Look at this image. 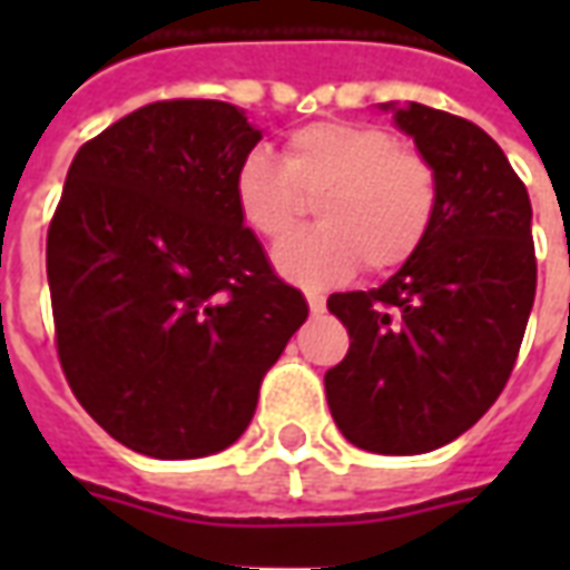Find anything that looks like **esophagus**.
Wrapping results in <instances>:
<instances>
[{
    "mask_svg": "<svg viewBox=\"0 0 570 570\" xmlns=\"http://www.w3.org/2000/svg\"><path fill=\"white\" fill-rule=\"evenodd\" d=\"M308 308H311V314H323V311H326V302H323V296H317V293H308Z\"/></svg>",
    "mask_w": 570,
    "mask_h": 570,
    "instance_id": "obj_1",
    "label": "esophagus"
}]
</instances>
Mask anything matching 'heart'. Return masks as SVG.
I'll use <instances>...</instances> for the list:
<instances>
[{"label": "heart", "instance_id": "b5f03b06", "mask_svg": "<svg viewBox=\"0 0 570 570\" xmlns=\"http://www.w3.org/2000/svg\"><path fill=\"white\" fill-rule=\"evenodd\" d=\"M321 197L318 202L316 198ZM237 216L279 244L318 202L317 229L277 247V272L311 289L347 281L366 262L396 272L424 244L436 213V174L394 134L357 121H314L286 137L284 161L249 151L232 176Z\"/></svg>", "mask_w": 570, "mask_h": 570}]
</instances>
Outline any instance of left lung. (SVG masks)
<instances>
[{
    "instance_id": "obj_1",
    "label": "left lung",
    "mask_w": 570,
    "mask_h": 570,
    "mask_svg": "<svg viewBox=\"0 0 570 570\" xmlns=\"http://www.w3.org/2000/svg\"><path fill=\"white\" fill-rule=\"evenodd\" d=\"M436 174L421 249L379 289L333 293L347 357L326 403L347 442L424 454L476 424L513 372L538 289L531 200L489 134L421 104H379Z\"/></svg>"
}]
</instances>
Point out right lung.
Wrapping results in <instances>:
<instances>
[{"mask_svg": "<svg viewBox=\"0 0 570 570\" xmlns=\"http://www.w3.org/2000/svg\"><path fill=\"white\" fill-rule=\"evenodd\" d=\"M262 140L223 100H161L85 142L48 228L57 354L72 394L134 452L228 449L308 317L237 216Z\"/></svg>", "mask_w": 570, "mask_h": 570, "instance_id": "1", "label": "right lung"}]
</instances>
